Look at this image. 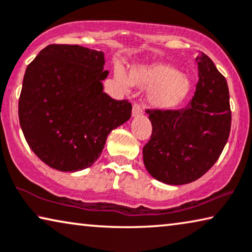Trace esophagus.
I'll use <instances>...</instances> for the list:
<instances>
[{"label":"esophagus","instance_id":"obj_1","mask_svg":"<svg viewBox=\"0 0 252 252\" xmlns=\"http://www.w3.org/2000/svg\"><path fill=\"white\" fill-rule=\"evenodd\" d=\"M132 115H133V117H138V116L143 115V108H142L138 103H134Z\"/></svg>","mask_w":252,"mask_h":252}]
</instances>
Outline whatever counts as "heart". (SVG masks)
Here are the masks:
<instances>
[{"mask_svg":"<svg viewBox=\"0 0 252 252\" xmlns=\"http://www.w3.org/2000/svg\"><path fill=\"white\" fill-rule=\"evenodd\" d=\"M116 78L124 89L128 85L148 89V102L153 108L161 110L176 108L183 103L192 89L187 75L180 74L174 67L161 63L135 64L126 75L117 70Z\"/></svg>","mask_w":252,"mask_h":252,"instance_id":"obj_1","label":"heart"}]
</instances>
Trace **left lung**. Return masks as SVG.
Listing matches in <instances>:
<instances>
[{
	"mask_svg": "<svg viewBox=\"0 0 252 252\" xmlns=\"http://www.w3.org/2000/svg\"><path fill=\"white\" fill-rule=\"evenodd\" d=\"M199 81L183 109H147L152 124L143 148L149 174L170 185L191 183L220 158L231 130L227 82L205 53L196 58Z\"/></svg>",
	"mask_w": 252,
	"mask_h": 252,
	"instance_id": "1",
	"label": "left lung"
}]
</instances>
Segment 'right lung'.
<instances>
[{
	"label": "right lung",
	"instance_id": "1",
	"mask_svg": "<svg viewBox=\"0 0 252 252\" xmlns=\"http://www.w3.org/2000/svg\"><path fill=\"white\" fill-rule=\"evenodd\" d=\"M104 53L51 44L28 64L19 97V122L32 152L60 171L89 168L112 129L132 116L128 100L103 92Z\"/></svg>",
	"mask_w": 252,
	"mask_h": 252
}]
</instances>
